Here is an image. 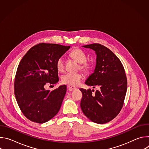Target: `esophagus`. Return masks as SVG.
Returning <instances> with one entry per match:
<instances>
[{
  "instance_id": "esophagus-1",
  "label": "esophagus",
  "mask_w": 149,
  "mask_h": 149,
  "mask_svg": "<svg viewBox=\"0 0 149 149\" xmlns=\"http://www.w3.org/2000/svg\"><path fill=\"white\" fill-rule=\"evenodd\" d=\"M67 88H68V90L69 91H72V90H76V89H77L75 87H72V86H67Z\"/></svg>"
}]
</instances>
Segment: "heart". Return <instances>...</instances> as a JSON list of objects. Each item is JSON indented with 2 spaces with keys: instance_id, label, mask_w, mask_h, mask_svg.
I'll return each mask as SVG.
<instances>
[{
  "instance_id": "obj_1",
  "label": "heart",
  "mask_w": 149,
  "mask_h": 149,
  "mask_svg": "<svg viewBox=\"0 0 149 149\" xmlns=\"http://www.w3.org/2000/svg\"><path fill=\"white\" fill-rule=\"evenodd\" d=\"M70 56L75 61L79 63L78 70H81L85 73H88L91 68V63L87 61V56L83 51L79 48H76L71 51ZM56 68L58 71L62 72L64 70L65 62L62 56H59L56 61ZM83 79L82 74L79 72L77 74L67 73L61 77V82L62 84H67L68 86L75 87L78 86Z\"/></svg>"
}]
</instances>
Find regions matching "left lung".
I'll return each instance as SVG.
<instances>
[{"mask_svg": "<svg viewBox=\"0 0 149 149\" xmlns=\"http://www.w3.org/2000/svg\"><path fill=\"white\" fill-rule=\"evenodd\" d=\"M97 55L96 66L86 84L99 88L94 90L80 88L82 97L80 105L87 118L97 124H104L114 118L121 111L127 92L125 70L118 58L109 48L99 44L84 45Z\"/></svg>", "mask_w": 149, "mask_h": 149, "instance_id": "1", "label": "left lung"}]
</instances>
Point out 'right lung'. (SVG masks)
<instances>
[{
  "label": "right lung",
  "mask_w": 149,
  "mask_h": 149,
  "mask_svg": "<svg viewBox=\"0 0 149 149\" xmlns=\"http://www.w3.org/2000/svg\"><path fill=\"white\" fill-rule=\"evenodd\" d=\"M70 46L40 43L32 47L20 61L15 78L14 91L19 107L29 120L44 123L59 111L67 91L65 85L46 90V84L59 81L55 63Z\"/></svg>",
  "instance_id": "add662e5"
}]
</instances>
